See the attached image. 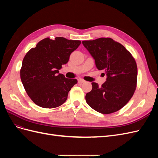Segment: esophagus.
<instances>
[{"label": "esophagus", "mask_w": 158, "mask_h": 158, "mask_svg": "<svg viewBox=\"0 0 158 158\" xmlns=\"http://www.w3.org/2000/svg\"><path fill=\"white\" fill-rule=\"evenodd\" d=\"M78 84H82V83L85 82V80H84L83 79H78Z\"/></svg>", "instance_id": "34e87169"}]
</instances>
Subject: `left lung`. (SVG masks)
I'll use <instances>...</instances> for the list:
<instances>
[{"label":"left lung","mask_w":158,"mask_h":158,"mask_svg":"<svg viewBox=\"0 0 158 158\" xmlns=\"http://www.w3.org/2000/svg\"><path fill=\"white\" fill-rule=\"evenodd\" d=\"M83 45L95 60L96 67L104 70L106 82L101 87L92 82L85 101L95 111L110 114L123 108L135 93L138 70L135 59L123 45L111 38L83 41Z\"/></svg>","instance_id":"left-lung-1"}]
</instances>
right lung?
Masks as SVG:
<instances>
[{"label":"right lung","instance_id":"obj_1","mask_svg":"<svg viewBox=\"0 0 158 158\" xmlns=\"http://www.w3.org/2000/svg\"><path fill=\"white\" fill-rule=\"evenodd\" d=\"M81 44L56 37L45 38L25 55L20 69V78L28 96L44 108L60 106L67 99L69 91L77 84L76 79L66 78L59 74L62 65L68 63L70 54Z\"/></svg>","mask_w":158,"mask_h":158}]
</instances>
